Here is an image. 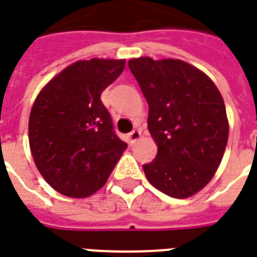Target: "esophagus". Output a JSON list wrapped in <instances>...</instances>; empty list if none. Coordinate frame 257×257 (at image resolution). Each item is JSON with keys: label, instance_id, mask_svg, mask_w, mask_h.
Masks as SVG:
<instances>
[{"label": "esophagus", "instance_id": "obj_1", "mask_svg": "<svg viewBox=\"0 0 257 257\" xmlns=\"http://www.w3.org/2000/svg\"><path fill=\"white\" fill-rule=\"evenodd\" d=\"M141 138V131H138V129H135V131H132L131 134L128 135V141L129 143L132 145V143H135V142L138 141Z\"/></svg>", "mask_w": 257, "mask_h": 257}]
</instances>
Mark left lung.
Segmentation results:
<instances>
[{
  "label": "left lung",
  "mask_w": 257,
  "mask_h": 257,
  "mask_svg": "<svg viewBox=\"0 0 257 257\" xmlns=\"http://www.w3.org/2000/svg\"><path fill=\"white\" fill-rule=\"evenodd\" d=\"M129 69L149 104L147 126L157 145L143 166L149 182L185 199L209 184L228 141L225 105L213 80L181 60H129Z\"/></svg>",
  "instance_id": "8db88e82"
}]
</instances>
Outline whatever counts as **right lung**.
Wrapping results in <instances>:
<instances>
[{
	"mask_svg": "<svg viewBox=\"0 0 257 257\" xmlns=\"http://www.w3.org/2000/svg\"><path fill=\"white\" fill-rule=\"evenodd\" d=\"M123 68L125 60L78 61L51 79L32 107L29 143L36 167L65 196L98 191L128 147L100 98Z\"/></svg>",
	"mask_w": 257,
	"mask_h": 257,
	"instance_id": "1",
	"label": "right lung"
}]
</instances>
